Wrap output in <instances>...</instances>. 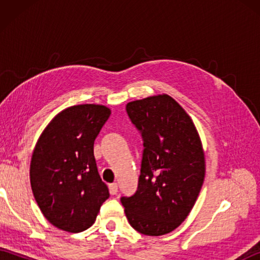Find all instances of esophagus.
I'll use <instances>...</instances> for the list:
<instances>
[{
    "mask_svg": "<svg viewBox=\"0 0 260 260\" xmlns=\"http://www.w3.org/2000/svg\"><path fill=\"white\" fill-rule=\"evenodd\" d=\"M109 192H110V194H116V193L118 192V185H117V183H112V184H109Z\"/></svg>",
    "mask_w": 260,
    "mask_h": 260,
    "instance_id": "esophagus-1",
    "label": "esophagus"
}]
</instances>
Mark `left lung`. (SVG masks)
<instances>
[{
  "label": "left lung",
  "instance_id": "obj_1",
  "mask_svg": "<svg viewBox=\"0 0 260 260\" xmlns=\"http://www.w3.org/2000/svg\"><path fill=\"white\" fill-rule=\"evenodd\" d=\"M126 112L144 148L137 190L120 202L136 231L169 234L184 221L203 184L200 137L190 116L168 95L131 102Z\"/></svg>",
  "mask_w": 260,
  "mask_h": 260
}]
</instances>
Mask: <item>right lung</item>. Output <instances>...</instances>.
Masks as SVG:
<instances>
[{
	"label": "right lung",
	"instance_id": "obj_1",
	"mask_svg": "<svg viewBox=\"0 0 260 260\" xmlns=\"http://www.w3.org/2000/svg\"><path fill=\"white\" fill-rule=\"evenodd\" d=\"M110 116L102 105H77L54 117L32 154L30 181L43 215L54 227L81 233L109 198L99 176L93 142Z\"/></svg>",
	"mask_w": 260,
	"mask_h": 260
}]
</instances>
